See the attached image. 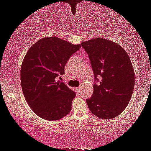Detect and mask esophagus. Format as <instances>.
I'll return each mask as SVG.
<instances>
[{"mask_svg":"<svg viewBox=\"0 0 151 151\" xmlns=\"http://www.w3.org/2000/svg\"><path fill=\"white\" fill-rule=\"evenodd\" d=\"M82 87H81V86H80V87H77V89H78V90H81V89H82Z\"/></svg>","mask_w":151,"mask_h":151,"instance_id":"34e87169","label":"esophagus"}]
</instances>
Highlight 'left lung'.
Instances as JSON below:
<instances>
[{
    "instance_id": "left-lung-1",
    "label": "left lung",
    "mask_w": 151,
    "mask_h": 151,
    "mask_svg": "<svg viewBox=\"0 0 151 151\" xmlns=\"http://www.w3.org/2000/svg\"><path fill=\"white\" fill-rule=\"evenodd\" d=\"M89 55L94 79L92 97L87 104L93 115L103 120H111L123 112L131 99L135 85V73L126 51L114 41L96 38L82 42Z\"/></svg>"
}]
</instances>
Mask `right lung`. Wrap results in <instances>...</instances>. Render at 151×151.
Here are the masks:
<instances>
[{"label":"right lung","mask_w":151,"mask_h":151,"mask_svg":"<svg viewBox=\"0 0 151 151\" xmlns=\"http://www.w3.org/2000/svg\"><path fill=\"white\" fill-rule=\"evenodd\" d=\"M80 47L51 36L39 39L28 50L21 64V87L29 107L39 117L54 121L71 111L76 94L57 79Z\"/></svg>","instance_id":"1"}]
</instances>
